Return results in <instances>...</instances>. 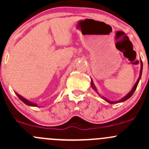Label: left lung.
I'll use <instances>...</instances> for the list:
<instances>
[{"label":"left lung","instance_id":"8db88e82","mask_svg":"<svg viewBox=\"0 0 149 149\" xmlns=\"http://www.w3.org/2000/svg\"><path fill=\"white\" fill-rule=\"evenodd\" d=\"M142 69H143V64H142V62H141V70H140V75H139V77L138 80H137L136 83V84H135V85L134 86V87H133V89H132V91H131V92H129V93L127 95L125 96V97H124V98L122 99V100H119V101H117V102H111V101L107 100V99H105V98H104V100L105 101H107V102H109V103H110V104H114V103H118V102H124V101L127 100L128 99L130 98V97H132V96L133 95V94L134 93V92H135V90H136V89L137 86H138V84H139V80H140L141 77V74H142ZM91 85H92V89H94V90H95V91H97V89H96L95 86H94V84L93 81H92V84H91Z\"/></svg>","mask_w":149,"mask_h":149}]
</instances>
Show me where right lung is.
I'll return each mask as SVG.
<instances>
[{"instance_id": "right-lung-1", "label": "right lung", "mask_w": 149, "mask_h": 149, "mask_svg": "<svg viewBox=\"0 0 149 149\" xmlns=\"http://www.w3.org/2000/svg\"><path fill=\"white\" fill-rule=\"evenodd\" d=\"M16 94H17V97H18V98L20 99V100H21L22 102H24V103H25V104H27V105H29V106H33V107H38V106H37V104H35V103H33V102H29V101H28V100H25V98H23V97H21V96H20V95H19V94H17V93H16Z\"/></svg>"}]
</instances>
